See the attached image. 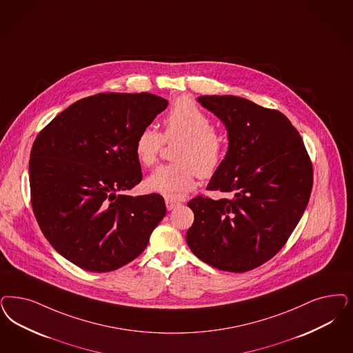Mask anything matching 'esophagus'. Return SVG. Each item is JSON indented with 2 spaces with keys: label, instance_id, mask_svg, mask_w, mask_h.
I'll return each mask as SVG.
<instances>
[{
  "label": "esophagus",
  "instance_id": "1",
  "mask_svg": "<svg viewBox=\"0 0 353 353\" xmlns=\"http://www.w3.org/2000/svg\"><path fill=\"white\" fill-rule=\"evenodd\" d=\"M181 205L180 202H177V201H173V199H165V206L168 210H173V208H176V207H179Z\"/></svg>",
  "mask_w": 353,
  "mask_h": 353
}]
</instances>
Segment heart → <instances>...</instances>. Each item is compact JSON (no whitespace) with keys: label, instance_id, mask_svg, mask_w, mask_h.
Returning <instances> with one entry per match:
<instances>
[{"label":"heart","instance_id":"b5f03b06","mask_svg":"<svg viewBox=\"0 0 353 353\" xmlns=\"http://www.w3.org/2000/svg\"><path fill=\"white\" fill-rule=\"evenodd\" d=\"M181 142L174 154L176 164L160 165L147 177L146 189L167 199H180L193 190L196 174L210 179L225 157V142L214 130L212 120L190 99H179L164 119V132L147 126L135 141L138 161L152 165L164 143Z\"/></svg>","mask_w":353,"mask_h":353}]
</instances>
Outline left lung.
Segmentation results:
<instances>
[{"label": "left lung", "mask_w": 353, "mask_h": 353, "mask_svg": "<svg viewBox=\"0 0 353 353\" xmlns=\"http://www.w3.org/2000/svg\"><path fill=\"white\" fill-rule=\"evenodd\" d=\"M224 122L230 146L207 190L188 206L194 223L186 241L199 259L230 272L270 261L288 241L313 188V165L301 135L279 110L239 97H198Z\"/></svg>", "instance_id": "obj_1"}]
</instances>
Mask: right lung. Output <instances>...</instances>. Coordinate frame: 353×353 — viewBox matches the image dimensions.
I'll use <instances>...</instances> for the list:
<instances>
[{"label": "right lung", "mask_w": 353, "mask_h": 353, "mask_svg": "<svg viewBox=\"0 0 353 353\" xmlns=\"http://www.w3.org/2000/svg\"><path fill=\"white\" fill-rule=\"evenodd\" d=\"M168 101L141 94L81 99L37 134L31 205L50 245L75 266L110 272L139 256L165 216L160 194L133 195L142 181L135 141Z\"/></svg>", "instance_id": "right-lung-1"}]
</instances>
